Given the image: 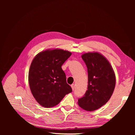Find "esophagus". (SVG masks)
Instances as JSON below:
<instances>
[{
	"label": "esophagus",
	"mask_w": 135,
	"mask_h": 135,
	"mask_svg": "<svg viewBox=\"0 0 135 135\" xmlns=\"http://www.w3.org/2000/svg\"><path fill=\"white\" fill-rule=\"evenodd\" d=\"M71 87H72V90H74L75 89V84H72V85H71Z\"/></svg>",
	"instance_id": "obj_1"
}]
</instances>
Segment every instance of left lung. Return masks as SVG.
I'll list each match as a JSON object with an SVG mask.
<instances>
[{"label":"left lung","instance_id":"left-lung-1","mask_svg":"<svg viewBox=\"0 0 135 135\" xmlns=\"http://www.w3.org/2000/svg\"><path fill=\"white\" fill-rule=\"evenodd\" d=\"M81 57L88 69V86L83 97L78 98V104L84 110L93 111L110 99L115 85V76L110 63L102 55L89 52Z\"/></svg>","mask_w":135,"mask_h":135}]
</instances>
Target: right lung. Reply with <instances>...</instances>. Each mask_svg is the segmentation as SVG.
<instances>
[{
  "instance_id": "obj_1",
  "label": "right lung",
  "mask_w": 135,
  "mask_h": 135,
  "mask_svg": "<svg viewBox=\"0 0 135 135\" xmlns=\"http://www.w3.org/2000/svg\"><path fill=\"white\" fill-rule=\"evenodd\" d=\"M71 55L60 49L46 50L32 61L28 74L30 86L35 100L43 107L56 105L66 95L72 92L61 68Z\"/></svg>"
}]
</instances>
